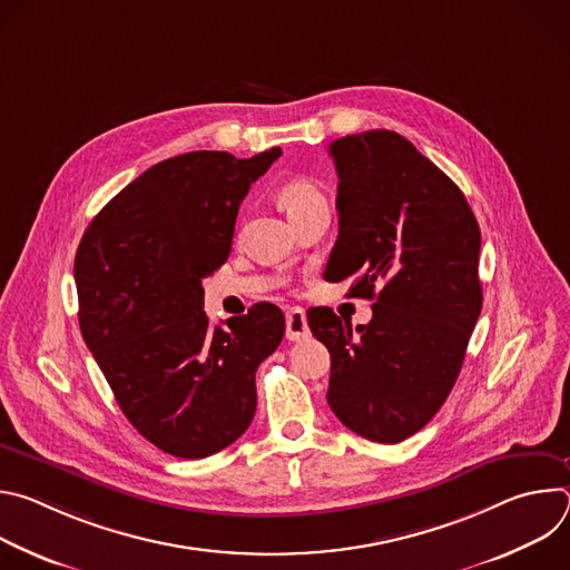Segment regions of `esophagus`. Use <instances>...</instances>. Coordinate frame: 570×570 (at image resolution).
Instances as JSON below:
<instances>
[{
    "instance_id": "esophagus-1",
    "label": "esophagus",
    "mask_w": 570,
    "mask_h": 570,
    "mask_svg": "<svg viewBox=\"0 0 570 570\" xmlns=\"http://www.w3.org/2000/svg\"><path fill=\"white\" fill-rule=\"evenodd\" d=\"M308 322H306V313L299 306L288 308L286 313V338L288 341H304L308 338Z\"/></svg>"
}]
</instances>
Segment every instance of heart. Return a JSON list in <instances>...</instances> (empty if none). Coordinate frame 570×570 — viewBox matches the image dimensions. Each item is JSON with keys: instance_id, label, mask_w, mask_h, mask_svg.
<instances>
[{"instance_id": "heart-1", "label": "heart", "mask_w": 570, "mask_h": 570, "mask_svg": "<svg viewBox=\"0 0 570 570\" xmlns=\"http://www.w3.org/2000/svg\"><path fill=\"white\" fill-rule=\"evenodd\" d=\"M282 200H284L291 216H295V214H299L308 207L327 203V200H324V194L317 189V185H313L311 180H304V178L291 180L288 185H284Z\"/></svg>"}]
</instances>
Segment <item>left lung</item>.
Here are the masks:
<instances>
[{
    "instance_id": "obj_1",
    "label": "left lung",
    "mask_w": 570,
    "mask_h": 570,
    "mask_svg": "<svg viewBox=\"0 0 570 570\" xmlns=\"http://www.w3.org/2000/svg\"><path fill=\"white\" fill-rule=\"evenodd\" d=\"M338 171L341 229L324 279H354L374 299L352 330L332 308L308 327L332 354L327 401L365 440L396 444L422 431L446 401L482 308L480 227L429 157L392 130L330 144Z\"/></svg>"
}]
</instances>
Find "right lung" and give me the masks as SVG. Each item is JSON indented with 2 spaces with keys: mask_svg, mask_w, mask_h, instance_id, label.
Returning a JSON list of instances; mask_svg holds the SVG:
<instances>
[{
  "mask_svg": "<svg viewBox=\"0 0 570 570\" xmlns=\"http://www.w3.org/2000/svg\"><path fill=\"white\" fill-rule=\"evenodd\" d=\"M279 155L169 157L121 189L78 243L80 334L128 422L169 455L218 453L255 417V372L284 338V313L259 302L212 327L203 279L227 262L238 205Z\"/></svg>",
  "mask_w": 570,
  "mask_h": 570,
  "instance_id": "right-lung-1",
  "label": "right lung"
}]
</instances>
